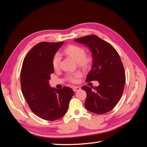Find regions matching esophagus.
I'll return each mask as SVG.
<instances>
[{
	"label": "esophagus",
	"mask_w": 147,
	"mask_h": 147,
	"mask_svg": "<svg viewBox=\"0 0 147 147\" xmlns=\"http://www.w3.org/2000/svg\"><path fill=\"white\" fill-rule=\"evenodd\" d=\"M81 90V88H80L79 86H74V87H73V90L74 91H79V90Z\"/></svg>",
	"instance_id": "1"
}]
</instances>
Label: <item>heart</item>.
Instances as JSON below:
<instances>
[{
	"mask_svg": "<svg viewBox=\"0 0 147 147\" xmlns=\"http://www.w3.org/2000/svg\"><path fill=\"white\" fill-rule=\"evenodd\" d=\"M64 52L77 61L78 64L84 69L88 67L91 64V58L90 56H86V51L82 47L75 45H70L65 48ZM61 61V55L59 53H56L53 55L52 59V65L54 69L57 70L59 68ZM81 77L82 74L80 72L69 73L66 75L67 79L69 82L74 83H78Z\"/></svg>",
	"mask_w": 147,
	"mask_h": 147,
	"instance_id": "heart-1",
	"label": "heart"
}]
</instances>
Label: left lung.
<instances>
[{"instance_id":"1","label":"left lung","mask_w":147,"mask_h":147,"mask_svg":"<svg viewBox=\"0 0 147 147\" xmlns=\"http://www.w3.org/2000/svg\"><path fill=\"white\" fill-rule=\"evenodd\" d=\"M90 48L93 64L86 82L98 81L99 85L92 89L84 85L86 92L84 106L90 112L104 114L112 110L121 98L126 82V75L118 52L110 43L96 35L75 39Z\"/></svg>"}]
</instances>
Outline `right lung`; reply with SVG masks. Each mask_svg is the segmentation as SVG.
<instances>
[{
	"instance_id": "1",
	"label": "right lung",
	"mask_w": 147,
	"mask_h": 147,
	"mask_svg": "<svg viewBox=\"0 0 147 147\" xmlns=\"http://www.w3.org/2000/svg\"><path fill=\"white\" fill-rule=\"evenodd\" d=\"M64 43L40 42L28 52L21 70V87L30 110L43 119L55 121L67 112L74 94L70 87L51 88L48 80L54 72L53 56Z\"/></svg>"
}]
</instances>
